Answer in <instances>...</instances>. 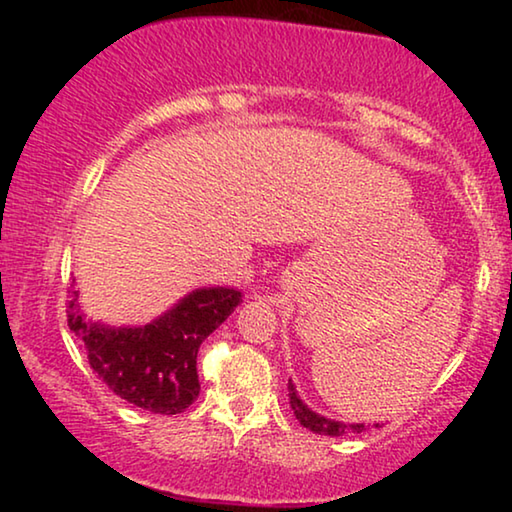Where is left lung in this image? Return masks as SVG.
Segmentation results:
<instances>
[{"label":"left lung","instance_id":"1","mask_svg":"<svg viewBox=\"0 0 512 512\" xmlns=\"http://www.w3.org/2000/svg\"><path fill=\"white\" fill-rule=\"evenodd\" d=\"M289 404L293 409V415H296V420L302 424V427H307L314 433H320V436H345V433H361L368 429L363 422H357V424L339 422V420L325 418V415H318L316 411H311L309 406L298 397V391H296V386H293L291 379H289ZM375 427H379V424H375Z\"/></svg>","mask_w":512,"mask_h":512}]
</instances>
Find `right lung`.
Instances as JSON below:
<instances>
[{
	"instance_id": "obj_1",
	"label": "right lung",
	"mask_w": 512,
	"mask_h": 512,
	"mask_svg": "<svg viewBox=\"0 0 512 512\" xmlns=\"http://www.w3.org/2000/svg\"><path fill=\"white\" fill-rule=\"evenodd\" d=\"M72 293L67 325L85 343L90 368L121 400L160 415L183 413L196 400L198 348L241 302L237 289H196L149 325L108 327L85 320L79 291Z\"/></svg>"
}]
</instances>
